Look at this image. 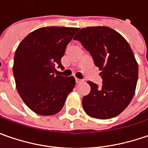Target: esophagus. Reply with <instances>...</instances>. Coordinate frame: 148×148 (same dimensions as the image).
Here are the masks:
<instances>
[{
    "label": "esophagus",
    "instance_id": "1",
    "mask_svg": "<svg viewBox=\"0 0 148 148\" xmlns=\"http://www.w3.org/2000/svg\"><path fill=\"white\" fill-rule=\"evenodd\" d=\"M75 81H76V83H80L81 82H82V80H81V79H78V78H77V77L75 78Z\"/></svg>",
    "mask_w": 148,
    "mask_h": 148
}]
</instances>
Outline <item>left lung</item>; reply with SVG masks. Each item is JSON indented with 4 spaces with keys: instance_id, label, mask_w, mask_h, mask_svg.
Instances as JSON below:
<instances>
[{
    "instance_id": "8db88e82",
    "label": "left lung",
    "mask_w": 148,
    "mask_h": 148,
    "mask_svg": "<svg viewBox=\"0 0 148 148\" xmlns=\"http://www.w3.org/2000/svg\"><path fill=\"white\" fill-rule=\"evenodd\" d=\"M90 53L101 72V87L88 82L90 92L84 96L82 106L90 116L107 119L119 115L134 97L138 66L125 38L109 27L83 28L73 38Z\"/></svg>"
}]
</instances>
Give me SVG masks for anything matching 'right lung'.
I'll list each match as a JSON object with an SVG mask.
<instances>
[{
	"label": "right lung",
	"mask_w": 148,
	"mask_h": 148,
	"mask_svg": "<svg viewBox=\"0 0 148 148\" xmlns=\"http://www.w3.org/2000/svg\"><path fill=\"white\" fill-rule=\"evenodd\" d=\"M78 28L44 27L28 34L15 51L14 81L25 105L40 115L58 114L75 86L73 77L57 74L61 58Z\"/></svg>",
	"instance_id": "right-lung-1"
}]
</instances>
